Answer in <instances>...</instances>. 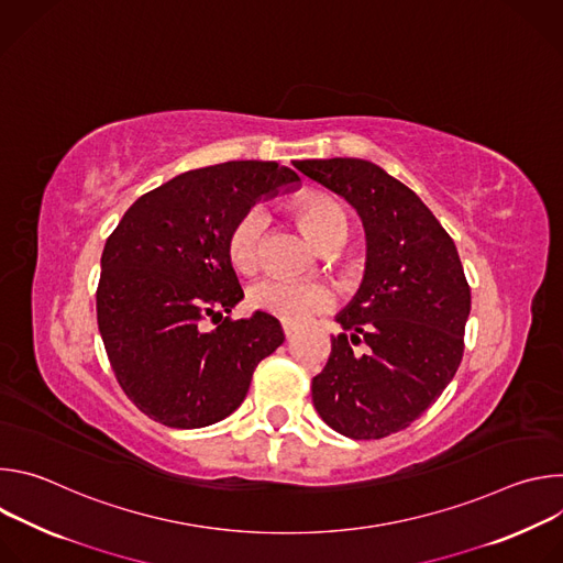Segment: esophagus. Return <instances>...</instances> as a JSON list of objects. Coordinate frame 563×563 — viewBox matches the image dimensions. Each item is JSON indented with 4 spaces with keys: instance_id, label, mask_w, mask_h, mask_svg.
<instances>
[{
    "instance_id": "esophagus-1",
    "label": "esophagus",
    "mask_w": 563,
    "mask_h": 563,
    "mask_svg": "<svg viewBox=\"0 0 563 563\" xmlns=\"http://www.w3.org/2000/svg\"><path fill=\"white\" fill-rule=\"evenodd\" d=\"M283 332H285V339L289 341V339H294V334H296V328H294V325H287V323H285V325H283Z\"/></svg>"
}]
</instances>
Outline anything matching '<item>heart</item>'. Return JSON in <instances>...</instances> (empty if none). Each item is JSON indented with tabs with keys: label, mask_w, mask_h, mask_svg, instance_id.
I'll use <instances>...</instances> for the list:
<instances>
[{
	"label": "heart",
	"mask_w": 563,
	"mask_h": 563,
	"mask_svg": "<svg viewBox=\"0 0 563 563\" xmlns=\"http://www.w3.org/2000/svg\"><path fill=\"white\" fill-rule=\"evenodd\" d=\"M294 216L316 247L345 224L341 207L325 196H305L294 205ZM265 213L250 209L240 218L227 240L229 261L238 272H254L261 256V238L265 231ZM250 305L287 325H302L320 311L332 307V291L320 283L265 278L250 289Z\"/></svg>",
	"instance_id": "b5f03b06"
}]
</instances>
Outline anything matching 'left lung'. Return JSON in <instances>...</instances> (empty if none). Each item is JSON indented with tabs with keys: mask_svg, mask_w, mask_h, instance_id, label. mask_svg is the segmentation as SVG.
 <instances>
[{
	"mask_svg": "<svg viewBox=\"0 0 563 563\" xmlns=\"http://www.w3.org/2000/svg\"><path fill=\"white\" fill-rule=\"evenodd\" d=\"M294 167L341 196L363 222V283L336 316L328 365L311 380L313 408L350 439H383L419 419L463 356L470 287L454 240L404 183L358 157L298 159Z\"/></svg>",
	"mask_w": 563,
	"mask_h": 563,
	"instance_id": "obj_1",
	"label": "left lung"
}]
</instances>
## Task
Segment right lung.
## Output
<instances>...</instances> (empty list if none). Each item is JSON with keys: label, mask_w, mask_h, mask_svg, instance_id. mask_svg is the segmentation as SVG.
I'll return each instance as SVG.
<instances>
[{"label": "right lung", "mask_w": 563, "mask_h": 563, "mask_svg": "<svg viewBox=\"0 0 563 563\" xmlns=\"http://www.w3.org/2000/svg\"><path fill=\"white\" fill-rule=\"evenodd\" d=\"M298 185L296 172L261 159L187 172L137 198L107 238L98 328L118 383L148 419L180 430L222 421L283 345L265 311L224 318L245 296L227 240L263 196ZM207 319L219 328L205 331Z\"/></svg>", "instance_id": "right-lung-1"}]
</instances>
